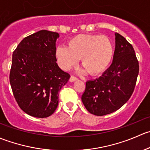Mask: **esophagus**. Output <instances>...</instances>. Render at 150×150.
<instances>
[{
    "label": "esophagus",
    "mask_w": 150,
    "mask_h": 150,
    "mask_svg": "<svg viewBox=\"0 0 150 150\" xmlns=\"http://www.w3.org/2000/svg\"><path fill=\"white\" fill-rule=\"evenodd\" d=\"M77 80H78V78H77L76 77L73 76V75H71L70 78H69V81H70V82H74V81H77Z\"/></svg>",
    "instance_id": "1"
}]
</instances>
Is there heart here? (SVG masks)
I'll use <instances>...</instances> for the list:
<instances>
[{"label": "heart", "mask_w": 150, "mask_h": 150, "mask_svg": "<svg viewBox=\"0 0 150 150\" xmlns=\"http://www.w3.org/2000/svg\"><path fill=\"white\" fill-rule=\"evenodd\" d=\"M113 53L112 43L107 36L81 34L69 39L68 46L58 47L55 56L62 69H69L81 58L86 70L97 75L110 65Z\"/></svg>", "instance_id": "b5f03b06"}]
</instances>
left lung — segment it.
Listing matches in <instances>:
<instances>
[{"label":"left lung","mask_w":150,"mask_h":150,"mask_svg":"<svg viewBox=\"0 0 150 150\" xmlns=\"http://www.w3.org/2000/svg\"><path fill=\"white\" fill-rule=\"evenodd\" d=\"M112 63L95 80L86 82L82 102L91 114L103 116L120 109L134 91L139 65L131 43L115 33Z\"/></svg>","instance_id":"obj_1"}]
</instances>
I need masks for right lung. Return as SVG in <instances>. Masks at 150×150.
I'll return each instance as SVG.
<instances>
[{
    "label": "right lung",
    "mask_w": 150,
    "mask_h": 150,
    "mask_svg": "<svg viewBox=\"0 0 150 150\" xmlns=\"http://www.w3.org/2000/svg\"><path fill=\"white\" fill-rule=\"evenodd\" d=\"M59 37L40 30L25 38L13 53L10 84L18 105L29 115H51L58 106V93L70 78L56 62Z\"/></svg>",
    "instance_id": "add662e5"
}]
</instances>
